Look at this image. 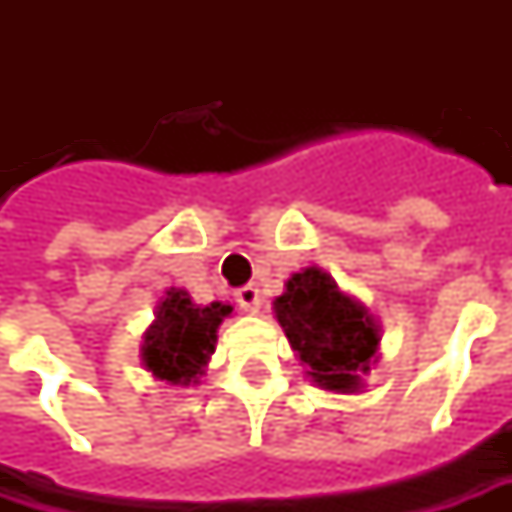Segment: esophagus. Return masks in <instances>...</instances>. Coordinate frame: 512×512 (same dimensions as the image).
<instances>
[{
  "label": "esophagus",
  "mask_w": 512,
  "mask_h": 512,
  "mask_svg": "<svg viewBox=\"0 0 512 512\" xmlns=\"http://www.w3.org/2000/svg\"><path fill=\"white\" fill-rule=\"evenodd\" d=\"M235 301H238V307L244 312H260L263 296H260L257 285H244V288L235 290Z\"/></svg>",
  "instance_id": "1"
}]
</instances>
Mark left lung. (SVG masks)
Returning a JSON list of instances; mask_svg holds the SVG:
<instances>
[{
	"mask_svg": "<svg viewBox=\"0 0 512 512\" xmlns=\"http://www.w3.org/2000/svg\"><path fill=\"white\" fill-rule=\"evenodd\" d=\"M279 326L307 376L329 392H354L378 356V323L326 271L304 268L274 299Z\"/></svg>",
	"mask_w": 512,
	"mask_h": 512,
	"instance_id": "8db88e82",
	"label": "left lung"
}]
</instances>
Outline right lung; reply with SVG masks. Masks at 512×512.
<instances>
[{"label": "right lung", "instance_id": "obj_1", "mask_svg": "<svg viewBox=\"0 0 512 512\" xmlns=\"http://www.w3.org/2000/svg\"><path fill=\"white\" fill-rule=\"evenodd\" d=\"M230 312V304L213 301L197 307L186 290L169 288L145 332L142 362L147 370L167 384H197L216 348V329Z\"/></svg>", "mask_w": 512, "mask_h": 512}]
</instances>
